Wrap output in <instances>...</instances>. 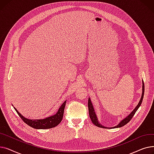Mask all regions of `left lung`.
Instances as JSON below:
<instances>
[{
  "instance_id": "8db88e82",
  "label": "left lung",
  "mask_w": 154,
  "mask_h": 154,
  "mask_svg": "<svg viewBox=\"0 0 154 154\" xmlns=\"http://www.w3.org/2000/svg\"><path fill=\"white\" fill-rule=\"evenodd\" d=\"M143 95H144V83H143V85H142V97H141V99H140V100L139 103V104L137 105V107L135 108V109L131 113V114L129 115L128 117H127L126 118H125L124 120H122L121 122L117 125V126H115L114 127H111L112 128H119V127H122L125 125H126L129 121H131V120L132 119V117H134V116L135 115V112H137V110H138V109L139 108V107L140 106V105L142 102V100H143ZM88 113H89V116H90V118L92 120V123L95 125V126H97L99 127H100V128H106L107 127H103L102 126L101 124H99V122H98V120H97V116H96V114L94 112V107H93V106H92V103H91V99L88 98Z\"/></svg>"
}]
</instances>
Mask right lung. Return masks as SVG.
<instances>
[{
  "instance_id": "1",
  "label": "right lung",
  "mask_w": 154,
  "mask_h": 154,
  "mask_svg": "<svg viewBox=\"0 0 154 154\" xmlns=\"http://www.w3.org/2000/svg\"><path fill=\"white\" fill-rule=\"evenodd\" d=\"M66 100L65 101L60 107L59 108L56 114L47 117L44 119H38V120H30L23 117L20 113L17 110L15 107V110L17 112L18 115L22 119V120L25 122L26 124L29 125L31 127H33L36 129H47V128H51L53 127H56L59 125L62 120L63 116V112L65 106H66Z\"/></svg>"
}]
</instances>
